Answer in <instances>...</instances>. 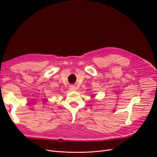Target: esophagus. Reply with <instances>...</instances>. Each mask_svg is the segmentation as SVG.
<instances>
[{
    "mask_svg": "<svg viewBox=\"0 0 157 157\" xmlns=\"http://www.w3.org/2000/svg\"><path fill=\"white\" fill-rule=\"evenodd\" d=\"M69 90H71V91H75L76 88L74 86H69Z\"/></svg>",
    "mask_w": 157,
    "mask_h": 157,
    "instance_id": "obj_1",
    "label": "esophagus"
}]
</instances>
